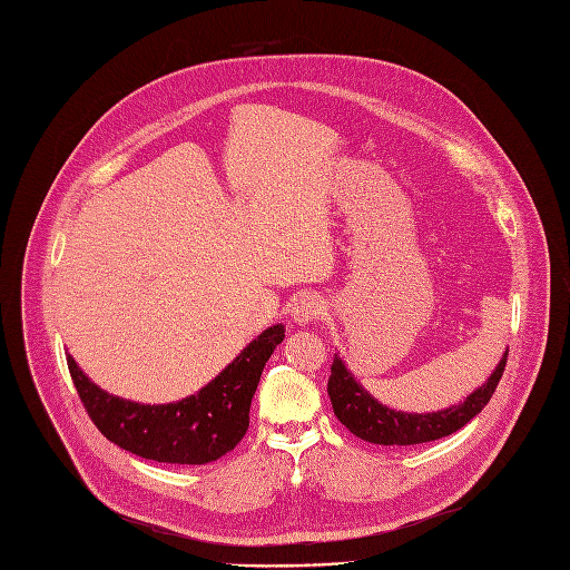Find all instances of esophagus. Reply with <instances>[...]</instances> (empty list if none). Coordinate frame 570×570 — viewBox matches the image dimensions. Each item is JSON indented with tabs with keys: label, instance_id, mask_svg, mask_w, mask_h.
Instances as JSON below:
<instances>
[{
	"label": "esophagus",
	"instance_id": "1",
	"mask_svg": "<svg viewBox=\"0 0 570 570\" xmlns=\"http://www.w3.org/2000/svg\"><path fill=\"white\" fill-rule=\"evenodd\" d=\"M324 315V301L317 296H301L294 305H292V317L296 324H311L317 322Z\"/></svg>",
	"mask_w": 570,
	"mask_h": 570
}]
</instances>
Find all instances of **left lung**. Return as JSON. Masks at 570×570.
Returning <instances> with one entry per match:
<instances>
[{"mask_svg":"<svg viewBox=\"0 0 570 570\" xmlns=\"http://www.w3.org/2000/svg\"><path fill=\"white\" fill-rule=\"evenodd\" d=\"M507 356L509 352H504L489 381L476 387L459 406L435 413H402L376 402L335 354L328 376V397L337 420L361 441L374 445H420L459 431L481 413L502 379Z\"/></svg>","mask_w":570,"mask_h":570,"instance_id":"1","label":"left lung"}]
</instances>
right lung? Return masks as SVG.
I'll use <instances>...</instances> for the list:
<instances>
[{"mask_svg":"<svg viewBox=\"0 0 570 570\" xmlns=\"http://www.w3.org/2000/svg\"><path fill=\"white\" fill-rule=\"evenodd\" d=\"M283 340L285 326H269L196 395L157 406L114 397L70 354L66 361L86 413L107 441L141 459L203 465L235 450L244 438L262 370Z\"/></svg>","mask_w":570,"mask_h":570,"instance_id":"obj_1","label":"right lung"}]
</instances>
